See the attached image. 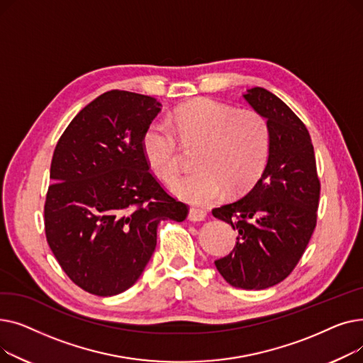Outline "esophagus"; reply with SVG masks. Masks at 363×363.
<instances>
[{
  "label": "esophagus",
  "instance_id": "34e87169",
  "mask_svg": "<svg viewBox=\"0 0 363 363\" xmlns=\"http://www.w3.org/2000/svg\"><path fill=\"white\" fill-rule=\"evenodd\" d=\"M207 216V212L203 211V208H197V207H191L189 208V213H188V219L193 220V222H201L204 220Z\"/></svg>",
  "mask_w": 363,
  "mask_h": 363
}]
</instances>
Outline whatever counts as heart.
Here are the masks:
<instances>
[{
    "label": "heart",
    "mask_w": 363,
    "mask_h": 363,
    "mask_svg": "<svg viewBox=\"0 0 363 363\" xmlns=\"http://www.w3.org/2000/svg\"><path fill=\"white\" fill-rule=\"evenodd\" d=\"M199 145L197 170L179 178L172 189L194 204H212L228 191L250 188L262 175L271 148V126L256 110H235L212 99H201L175 110L170 125L155 121L143 137L150 167L164 182L181 170V145Z\"/></svg>",
    "instance_id": "heart-1"
}]
</instances>
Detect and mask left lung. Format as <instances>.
<instances>
[{"mask_svg":"<svg viewBox=\"0 0 363 363\" xmlns=\"http://www.w3.org/2000/svg\"><path fill=\"white\" fill-rule=\"evenodd\" d=\"M244 99L269 122V159L247 196L212 211L238 231L234 250L215 264L233 287L263 290L287 278L306 250L320 181L309 130L296 113L264 88Z\"/></svg>","mask_w":363,"mask_h":363,"instance_id":"8db88e82","label":"left lung"}]
</instances>
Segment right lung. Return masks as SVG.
<instances>
[{
	"label": "right lung",
	"mask_w": 363,
	"mask_h": 363,
	"mask_svg": "<svg viewBox=\"0 0 363 363\" xmlns=\"http://www.w3.org/2000/svg\"><path fill=\"white\" fill-rule=\"evenodd\" d=\"M160 111L148 95L111 89L85 106L55 145L44 225L66 275L95 296L137 282L162 220L182 222L188 204L150 170L143 137Z\"/></svg>",
	"instance_id": "right-lung-1"
}]
</instances>
